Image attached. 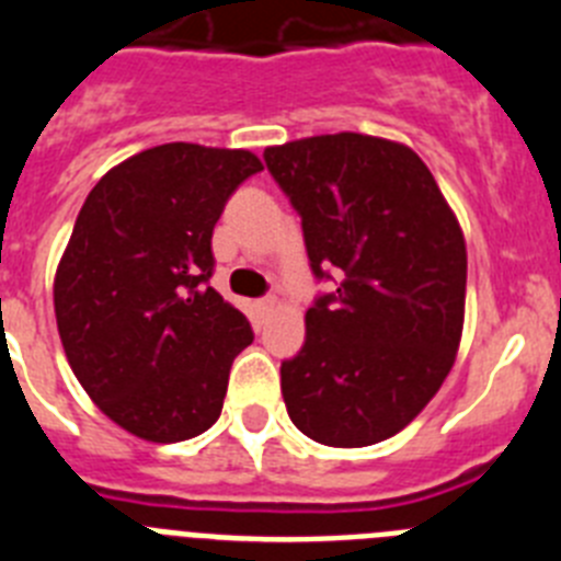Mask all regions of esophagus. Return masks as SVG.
<instances>
[{"mask_svg": "<svg viewBox=\"0 0 561 561\" xmlns=\"http://www.w3.org/2000/svg\"><path fill=\"white\" fill-rule=\"evenodd\" d=\"M275 306H277V297H264V300H257V309L261 311H266V314H270V311H275Z\"/></svg>", "mask_w": 561, "mask_h": 561, "instance_id": "esophagus-1", "label": "esophagus"}]
</instances>
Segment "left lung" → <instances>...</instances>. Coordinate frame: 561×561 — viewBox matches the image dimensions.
Here are the masks:
<instances>
[{"label":"left lung","mask_w":561,"mask_h":561,"mask_svg":"<svg viewBox=\"0 0 561 561\" xmlns=\"http://www.w3.org/2000/svg\"><path fill=\"white\" fill-rule=\"evenodd\" d=\"M264 160L304 225L317 280L306 342L280 365L289 419L325 447H370L404 430L458 354L466 244L413 148L368 134L272 146Z\"/></svg>","instance_id":"left-lung-1"}]
</instances>
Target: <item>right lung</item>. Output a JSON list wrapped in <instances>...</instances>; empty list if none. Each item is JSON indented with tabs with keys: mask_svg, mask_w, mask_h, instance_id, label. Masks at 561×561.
<instances>
[{
	"mask_svg": "<svg viewBox=\"0 0 561 561\" xmlns=\"http://www.w3.org/2000/svg\"><path fill=\"white\" fill-rule=\"evenodd\" d=\"M255 153L165 142L103 176L56 272L69 368L123 430L176 444L216 424L247 317L210 286L213 227Z\"/></svg>",
	"mask_w": 561,
	"mask_h": 561,
	"instance_id": "obj_1",
	"label": "right lung"
}]
</instances>
